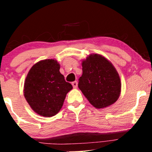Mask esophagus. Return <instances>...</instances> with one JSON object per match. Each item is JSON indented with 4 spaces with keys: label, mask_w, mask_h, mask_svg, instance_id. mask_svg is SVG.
I'll list each match as a JSON object with an SVG mask.
<instances>
[{
    "label": "esophagus",
    "mask_w": 152,
    "mask_h": 152,
    "mask_svg": "<svg viewBox=\"0 0 152 152\" xmlns=\"http://www.w3.org/2000/svg\"><path fill=\"white\" fill-rule=\"evenodd\" d=\"M72 86H73V88H77V81H75V82H72Z\"/></svg>",
    "instance_id": "obj_1"
}]
</instances>
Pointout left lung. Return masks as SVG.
<instances>
[{
    "label": "left lung",
    "instance_id": "obj_1",
    "mask_svg": "<svg viewBox=\"0 0 152 152\" xmlns=\"http://www.w3.org/2000/svg\"><path fill=\"white\" fill-rule=\"evenodd\" d=\"M79 88L97 109L115 103L121 92V82L113 64L102 55L91 54L83 60Z\"/></svg>",
    "mask_w": 152,
    "mask_h": 152
}]
</instances>
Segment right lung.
Instances as JSON below:
<instances>
[{"instance_id":"right-lung-1","label":"right lung","mask_w":152,"mask_h":152,"mask_svg":"<svg viewBox=\"0 0 152 152\" xmlns=\"http://www.w3.org/2000/svg\"><path fill=\"white\" fill-rule=\"evenodd\" d=\"M57 60H41L32 66L24 83V97L35 113L43 117L58 113L72 86L59 72Z\"/></svg>"}]
</instances>
